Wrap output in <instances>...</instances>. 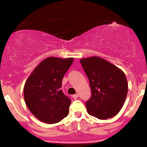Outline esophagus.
Segmentation results:
<instances>
[{
    "label": "esophagus",
    "instance_id": "1",
    "mask_svg": "<svg viewBox=\"0 0 147 147\" xmlns=\"http://www.w3.org/2000/svg\"><path fill=\"white\" fill-rule=\"evenodd\" d=\"M78 97H79V95H78V94H73V95H72V98L73 99L78 98Z\"/></svg>",
    "mask_w": 147,
    "mask_h": 147
}]
</instances>
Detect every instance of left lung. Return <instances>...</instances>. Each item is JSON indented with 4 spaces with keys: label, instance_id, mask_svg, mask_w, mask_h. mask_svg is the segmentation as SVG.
<instances>
[{
    "label": "left lung",
    "instance_id": "left-lung-1",
    "mask_svg": "<svg viewBox=\"0 0 147 147\" xmlns=\"http://www.w3.org/2000/svg\"><path fill=\"white\" fill-rule=\"evenodd\" d=\"M90 81L92 97L85 105L89 115L100 119H107L117 115L123 107L128 83L124 72L99 57L80 60Z\"/></svg>",
    "mask_w": 147,
    "mask_h": 147
}]
</instances>
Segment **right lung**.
Here are the masks:
<instances>
[{
	"label": "right lung",
	"instance_id": "obj_1",
	"mask_svg": "<svg viewBox=\"0 0 147 147\" xmlns=\"http://www.w3.org/2000/svg\"><path fill=\"white\" fill-rule=\"evenodd\" d=\"M73 58L50 57L42 60L26 80L24 99L31 113L42 122L55 124L69 114L71 100L60 90Z\"/></svg>",
	"mask_w": 147,
	"mask_h": 147
}]
</instances>
